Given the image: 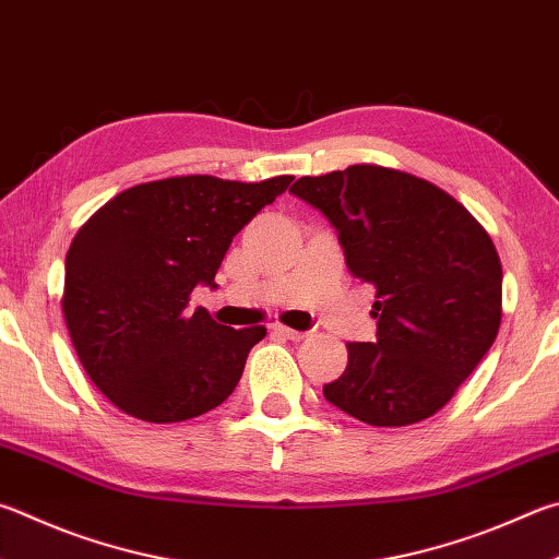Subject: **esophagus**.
<instances>
[{
    "label": "esophagus",
    "mask_w": 559,
    "mask_h": 559,
    "mask_svg": "<svg viewBox=\"0 0 559 559\" xmlns=\"http://www.w3.org/2000/svg\"><path fill=\"white\" fill-rule=\"evenodd\" d=\"M273 332L276 334H281V337H286V340H293V342H300V340H306V332H298V330H290V328H286V324H273L271 328Z\"/></svg>",
    "instance_id": "obj_1"
}]
</instances>
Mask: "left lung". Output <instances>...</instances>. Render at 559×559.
I'll return each instance as SVG.
<instances>
[{"label":"left lung","mask_w":559,"mask_h":559,"mask_svg":"<svg viewBox=\"0 0 559 559\" xmlns=\"http://www.w3.org/2000/svg\"><path fill=\"white\" fill-rule=\"evenodd\" d=\"M290 192L337 231L354 278L377 288V342H349L324 399L352 418L401 428L448 403L499 334L501 261L448 192L383 166L300 178Z\"/></svg>","instance_id":"8db88e82"}]
</instances>
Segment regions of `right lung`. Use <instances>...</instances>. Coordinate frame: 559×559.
Masks as SVG:
<instances>
[{"label": "right lung", "instance_id": "right-lung-1", "mask_svg": "<svg viewBox=\"0 0 559 559\" xmlns=\"http://www.w3.org/2000/svg\"><path fill=\"white\" fill-rule=\"evenodd\" d=\"M293 176L261 182L180 176L119 192L66 257V324L87 377L127 415L180 423L225 403L266 328L231 330L205 308L222 259Z\"/></svg>", "mask_w": 559, "mask_h": 559}]
</instances>
